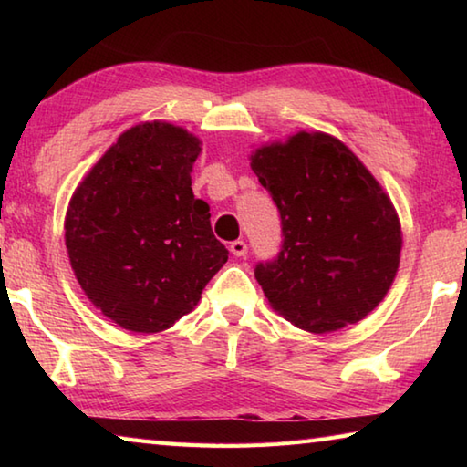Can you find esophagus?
Wrapping results in <instances>:
<instances>
[{"mask_svg": "<svg viewBox=\"0 0 467 467\" xmlns=\"http://www.w3.org/2000/svg\"><path fill=\"white\" fill-rule=\"evenodd\" d=\"M231 253L234 257H244V255H247V243L241 241V239L233 241L231 243Z\"/></svg>", "mask_w": 467, "mask_h": 467, "instance_id": "esophagus-1", "label": "esophagus"}]
</instances>
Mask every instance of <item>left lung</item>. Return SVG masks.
<instances>
[{
	"label": "left lung",
	"mask_w": 467,
	"mask_h": 467,
	"mask_svg": "<svg viewBox=\"0 0 467 467\" xmlns=\"http://www.w3.org/2000/svg\"><path fill=\"white\" fill-rule=\"evenodd\" d=\"M251 169L282 220L278 257L255 265L270 305L311 334L365 319L400 265L401 228L383 187L321 131L257 148Z\"/></svg>",
	"instance_id": "obj_1"
}]
</instances>
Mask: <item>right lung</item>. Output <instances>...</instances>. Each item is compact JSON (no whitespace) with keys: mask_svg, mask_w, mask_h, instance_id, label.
<instances>
[{"mask_svg":"<svg viewBox=\"0 0 467 467\" xmlns=\"http://www.w3.org/2000/svg\"><path fill=\"white\" fill-rule=\"evenodd\" d=\"M200 144L177 125L140 123L102 154L69 202V264L92 305L123 329H169L226 264L208 203L192 189Z\"/></svg>","mask_w":467,"mask_h":467,"instance_id":"right-lung-1","label":"right lung"}]
</instances>
